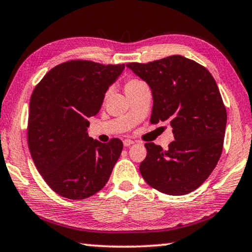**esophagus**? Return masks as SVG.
<instances>
[{
  "label": "esophagus",
  "mask_w": 252,
  "mask_h": 252,
  "mask_svg": "<svg viewBox=\"0 0 252 252\" xmlns=\"http://www.w3.org/2000/svg\"><path fill=\"white\" fill-rule=\"evenodd\" d=\"M134 144V141L133 140H124V147H130V145Z\"/></svg>",
  "instance_id": "34e87169"
}]
</instances>
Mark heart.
<instances>
[{"instance_id": "1", "label": "heart", "mask_w": 252, "mask_h": 252, "mask_svg": "<svg viewBox=\"0 0 252 252\" xmlns=\"http://www.w3.org/2000/svg\"><path fill=\"white\" fill-rule=\"evenodd\" d=\"M147 86V84H145L143 81H141V79H137V78H130L128 81H126L125 83V91H126V94L128 95V94L135 92V91L142 89V87ZM108 94L109 92H107L104 94V100L108 97Z\"/></svg>"}]
</instances>
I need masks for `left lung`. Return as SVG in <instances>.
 I'll use <instances>...</instances> for the list:
<instances>
[{
  "label": "left lung",
  "instance_id": "1",
  "mask_svg": "<svg viewBox=\"0 0 252 252\" xmlns=\"http://www.w3.org/2000/svg\"><path fill=\"white\" fill-rule=\"evenodd\" d=\"M126 65L150 86V122L169 123L175 138L167 150L145 143L142 177L169 195L194 191L209 177L223 150L227 114L216 81L203 65L182 56Z\"/></svg>",
  "mask_w": 252,
  "mask_h": 252
}]
</instances>
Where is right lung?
Returning <instances> with one entry per match:
<instances>
[{"instance_id": "obj_1", "label": "right lung", "mask_w": 252, "mask_h": 252, "mask_svg": "<svg viewBox=\"0 0 252 252\" xmlns=\"http://www.w3.org/2000/svg\"><path fill=\"white\" fill-rule=\"evenodd\" d=\"M125 64L70 60L51 69L29 102L27 142L38 173L58 194L82 200L107 184L123 150L89 136V118L99 112L104 93Z\"/></svg>"}]
</instances>
